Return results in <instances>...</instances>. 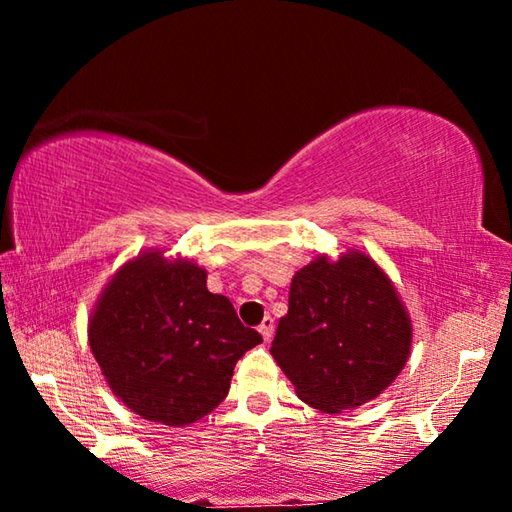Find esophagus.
Returning a JSON list of instances; mask_svg holds the SVG:
<instances>
[{
    "label": "esophagus",
    "instance_id": "1",
    "mask_svg": "<svg viewBox=\"0 0 512 512\" xmlns=\"http://www.w3.org/2000/svg\"><path fill=\"white\" fill-rule=\"evenodd\" d=\"M273 329H275L273 318H271V316H266V318L262 320V325H259V334H262V339H264L266 343L273 339Z\"/></svg>",
    "mask_w": 512,
    "mask_h": 512
}]
</instances>
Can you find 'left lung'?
<instances>
[{"label": "left lung", "mask_w": 512, "mask_h": 512, "mask_svg": "<svg viewBox=\"0 0 512 512\" xmlns=\"http://www.w3.org/2000/svg\"><path fill=\"white\" fill-rule=\"evenodd\" d=\"M413 325L391 277L363 250L316 255L293 275L271 354L302 402L343 413L375 400L411 354Z\"/></svg>", "instance_id": "left-lung-1"}]
</instances>
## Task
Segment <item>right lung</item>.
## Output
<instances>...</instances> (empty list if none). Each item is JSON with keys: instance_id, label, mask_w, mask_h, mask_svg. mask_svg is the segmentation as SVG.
<instances>
[{"instance_id": "right-lung-1", "label": "right lung", "mask_w": 512, "mask_h": 512, "mask_svg": "<svg viewBox=\"0 0 512 512\" xmlns=\"http://www.w3.org/2000/svg\"><path fill=\"white\" fill-rule=\"evenodd\" d=\"M88 341L110 391L128 409L187 427L225 400L237 361L262 336L241 325L228 298L207 291L203 266L149 248L103 287Z\"/></svg>"}]
</instances>
